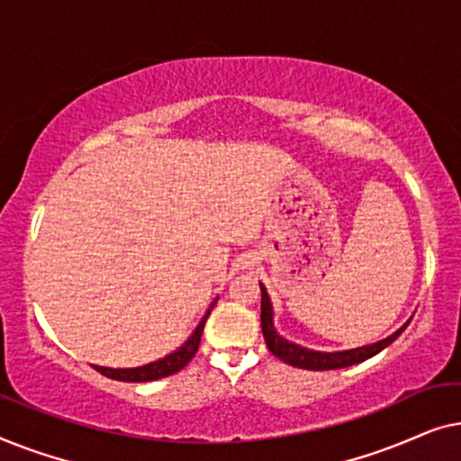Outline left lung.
<instances>
[{"mask_svg": "<svg viewBox=\"0 0 461 461\" xmlns=\"http://www.w3.org/2000/svg\"><path fill=\"white\" fill-rule=\"evenodd\" d=\"M262 292V333L264 339H267L268 350L273 352L275 357H279L281 361H285L292 367H300V369H311V371H327V369H342V367H350V365H357L365 361V358H371L377 352L386 348L388 344H393L396 338L401 336L402 330L409 325V321L401 327L399 331H394L393 336L380 339V342L369 344V346H361V348H352V350H339V352H319V350H308L302 348V346L289 342V339L281 338L276 333L275 325H273V304H270V298L267 294V287L260 285Z\"/></svg>", "mask_w": 461, "mask_h": 461, "instance_id": "1", "label": "left lung"}]
</instances>
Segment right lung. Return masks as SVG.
<instances>
[{
	"label": "right lung",
	"mask_w": 461,
	"mask_h": 461,
	"mask_svg": "<svg viewBox=\"0 0 461 461\" xmlns=\"http://www.w3.org/2000/svg\"><path fill=\"white\" fill-rule=\"evenodd\" d=\"M213 304H216V300L212 302L210 311H207L203 314V319L199 321L197 330L193 331V336L188 338L178 350H174L172 355L163 357V358H159V361L142 365V367H131V369H111V367H100V365H92V367L96 369L98 374L111 377V380H119V382H153V380H161V377H167V375L176 374V371L185 369L188 361L194 357V352L199 350L201 333H203L205 321H207V317H210Z\"/></svg>",
	"instance_id": "obj_1"
}]
</instances>
